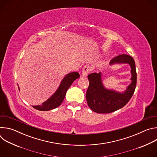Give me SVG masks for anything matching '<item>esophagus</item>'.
<instances>
[{
  "label": "esophagus",
  "mask_w": 157,
  "mask_h": 157,
  "mask_svg": "<svg viewBox=\"0 0 157 157\" xmlns=\"http://www.w3.org/2000/svg\"><path fill=\"white\" fill-rule=\"evenodd\" d=\"M91 71V68L88 65H86L84 66V67L82 69V75L83 76H86L88 73H89Z\"/></svg>",
  "instance_id": "34e87169"
}]
</instances>
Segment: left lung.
Returning a JSON list of instances; mask_svg holds the SVG:
<instances>
[{
    "label": "left lung",
    "mask_w": 157,
    "mask_h": 157,
    "mask_svg": "<svg viewBox=\"0 0 157 157\" xmlns=\"http://www.w3.org/2000/svg\"><path fill=\"white\" fill-rule=\"evenodd\" d=\"M128 63L131 66L132 81L124 93L105 89L101 82V73H91L87 76L89 84L86 94L88 106L92 110L100 114L113 113L125 105L132 97L137 85V72L135 61L130 55L123 54L115 56L110 61Z\"/></svg>",
    "instance_id": "1"
}]
</instances>
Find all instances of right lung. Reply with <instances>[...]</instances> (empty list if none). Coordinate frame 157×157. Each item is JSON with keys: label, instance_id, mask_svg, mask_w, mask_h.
Masks as SVG:
<instances>
[{"label": "right lung", "instance_id": "add662e5", "mask_svg": "<svg viewBox=\"0 0 157 157\" xmlns=\"http://www.w3.org/2000/svg\"><path fill=\"white\" fill-rule=\"evenodd\" d=\"M79 76L80 75L78 72H73L68 74L62 80L56 93L50 98L43 102L41 105H33L32 107L41 111H47L56 108L63 102L67 90L74 81L79 78Z\"/></svg>", "mask_w": 157, "mask_h": 157}]
</instances>
